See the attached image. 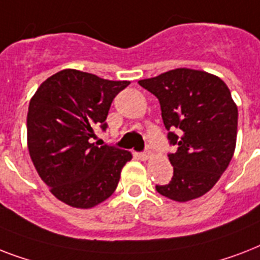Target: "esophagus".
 <instances>
[{
  "instance_id": "1",
  "label": "esophagus",
  "mask_w": 260,
  "mask_h": 260,
  "mask_svg": "<svg viewBox=\"0 0 260 260\" xmlns=\"http://www.w3.org/2000/svg\"><path fill=\"white\" fill-rule=\"evenodd\" d=\"M139 158L142 159V160H147V159L150 158V152H148V151L140 152V154H139Z\"/></svg>"
}]
</instances>
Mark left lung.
Listing matches in <instances>:
<instances>
[{"instance_id":"1","label":"left lung","mask_w":260,"mask_h":260,"mask_svg":"<svg viewBox=\"0 0 260 260\" xmlns=\"http://www.w3.org/2000/svg\"><path fill=\"white\" fill-rule=\"evenodd\" d=\"M139 85L158 98L174 174L156 191L178 202L208 193L234 156L238 135V106L221 79L209 73L175 69L142 79Z\"/></svg>"}]
</instances>
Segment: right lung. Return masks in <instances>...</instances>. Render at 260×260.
Instances as JSON below:
<instances>
[{"mask_svg":"<svg viewBox=\"0 0 260 260\" xmlns=\"http://www.w3.org/2000/svg\"><path fill=\"white\" fill-rule=\"evenodd\" d=\"M129 85L67 69L47 78L29 102L28 150L51 193L67 205L87 209L114 193L131 152L90 143L94 128H108L113 98Z\"/></svg>","mask_w":260,"mask_h":260,"instance_id":"obj_1","label":"right lung"}]
</instances>
